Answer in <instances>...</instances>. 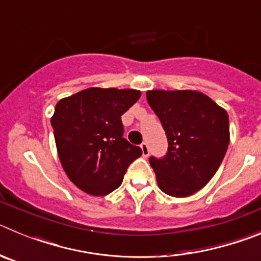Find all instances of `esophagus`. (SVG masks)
Masks as SVG:
<instances>
[{"label":"esophagus","instance_id":"1","mask_svg":"<svg viewBox=\"0 0 261 261\" xmlns=\"http://www.w3.org/2000/svg\"><path fill=\"white\" fill-rule=\"evenodd\" d=\"M141 150H142V155L147 156L149 155V145L146 142H142L141 144Z\"/></svg>","mask_w":261,"mask_h":261}]
</instances>
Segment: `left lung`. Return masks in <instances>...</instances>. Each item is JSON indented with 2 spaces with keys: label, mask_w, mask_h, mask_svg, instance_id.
<instances>
[{
  "label": "left lung",
  "mask_w": 261,
  "mask_h": 261,
  "mask_svg": "<svg viewBox=\"0 0 261 261\" xmlns=\"http://www.w3.org/2000/svg\"><path fill=\"white\" fill-rule=\"evenodd\" d=\"M146 99L168 141L163 158L149 159L158 187L174 197L193 195L209 183L227 150V112L195 90H150Z\"/></svg>",
  "instance_id": "left-lung-1"
}]
</instances>
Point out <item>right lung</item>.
I'll return each mask as SVG.
<instances>
[{"label":"right lung","instance_id":"right-lung-1","mask_svg":"<svg viewBox=\"0 0 261 261\" xmlns=\"http://www.w3.org/2000/svg\"><path fill=\"white\" fill-rule=\"evenodd\" d=\"M141 91L90 87L59 100L50 119L60 162L81 191L106 196L119 188L130 163L141 156L123 137L121 115Z\"/></svg>","mask_w":261,"mask_h":261}]
</instances>
